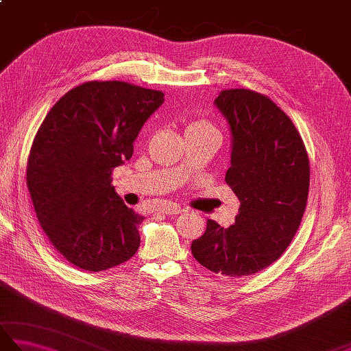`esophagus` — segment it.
<instances>
[{"label":"esophagus","instance_id":"obj_1","mask_svg":"<svg viewBox=\"0 0 351 351\" xmlns=\"http://www.w3.org/2000/svg\"><path fill=\"white\" fill-rule=\"evenodd\" d=\"M161 211L164 214H167V215H173V214H181L184 210H182L180 205L171 204V202H166V204L161 206Z\"/></svg>","mask_w":351,"mask_h":351}]
</instances>
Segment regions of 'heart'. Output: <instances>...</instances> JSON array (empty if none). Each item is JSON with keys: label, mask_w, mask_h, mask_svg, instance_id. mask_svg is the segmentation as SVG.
I'll list each match as a JSON object with an SVG mask.
<instances>
[{"label": "heart", "mask_w": 351, "mask_h": 351, "mask_svg": "<svg viewBox=\"0 0 351 351\" xmlns=\"http://www.w3.org/2000/svg\"><path fill=\"white\" fill-rule=\"evenodd\" d=\"M206 131H215L214 126L211 123H208L206 121H195L189 123L187 128H185V132H206Z\"/></svg>", "instance_id": "heart-1"}]
</instances>
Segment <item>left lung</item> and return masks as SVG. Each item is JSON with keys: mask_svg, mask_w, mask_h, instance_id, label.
Listing matches in <instances>:
<instances>
[{"mask_svg": "<svg viewBox=\"0 0 351 351\" xmlns=\"http://www.w3.org/2000/svg\"><path fill=\"white\" fill-rule=\"evenodd\" d=\"M214 106L230 130L225 181L241 205L229 228L208 220L191 253L208 270L243 278L273 264L294 238L308 202L309 158L294 123L267 96L229 88Z\"/></svg>", "mask_w": 351, "mask_h": 351, "instance_id": "1", "label": "left lung"}]
</instances>
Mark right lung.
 Returning a JSON list of instances; mask_svg holds the SVG:
<instances>
[{
    "label": "right lung",
    "instance_id": "add662e5",
    "mask_svg": "<svg viewBox=\"0 0 351 351\" xmlns=\"http://www.w3.org/2000/svg\"><path fill=\"white\" fill-rule=\"evenodd\" d=\"M164 93L123 81H88L56 102L37 131L27 187L42 229L71 264L102 271L136 255L143 221L111 185Z\"/></svg>",
    "mask_w": 351,
    "mask_h": 351
}]
</instances>
